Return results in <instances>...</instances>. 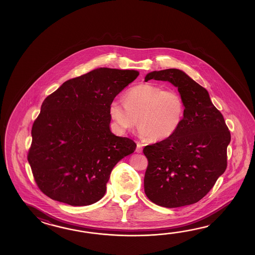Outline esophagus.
<instances>
[{
	"label": "esophagus",
	"instance_id": "34e87169",
	"mask_svg": "<svg viewBox=\"0 0 255 255\" xmlns=\"http://www.w3.org/2000/svg\"><path fill=\"white\" fill-rule=\"evenodd\" d=\"M142 150H143L142 145H141L140 143H137V144H136V149H135V151L137 152V153H141Z\"/></svg>",
	"mask_w": 255,
	"mask_h": 255
}]
</instances>
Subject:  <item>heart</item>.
I'll return each mask as SVG.
<instances>
[{"mask_svg": "<svg viewBox=\"0 0 255 255\" xmlns=\"http://www.w3.org/2000/svg\"><path fill=\"white\" fill-rule=\"evenodd\" d=\"M184 103L179 93L164 90L152 84L129 88L124 100L115 98L109 114L121 133L140 127L139 135L151 141H162L173 135L182 121Z\"/></svg>", "mask_w": 255, "mask_h": 255, "instance_id": "obj_1", "label": "heart"}]
</instances>
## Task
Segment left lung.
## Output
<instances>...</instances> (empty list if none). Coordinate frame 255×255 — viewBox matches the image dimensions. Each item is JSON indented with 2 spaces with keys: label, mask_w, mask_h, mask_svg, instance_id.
<instances>
[{
  "label": "left lung",
  "mask_w": 255,
  "mask_h": 255,
  "mask_svg": "<svg viewBox=\"0 0 255 255\" xmlns=\"http://www.w3.org/2000/svg\"><path fill=\"white\" fill-rule=\"evenodd\" d=\"M150 79L178 87L184 113L173 135L143 149L148 160L145 193L158 206L190 205L201 201L224 173L231 133L208 91L185 72L153 71L145 81Z\"/></svg>",
  "instance_id": "1"
}]
</instances>
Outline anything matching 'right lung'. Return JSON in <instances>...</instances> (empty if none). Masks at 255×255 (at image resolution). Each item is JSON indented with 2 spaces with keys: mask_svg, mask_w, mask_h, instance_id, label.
<instances>
[{
  "mask_svg": "<svg viewBox=\"0 0 255 255\" xmlns=\"http://www.w3.org/2000/svg\"><path fill=\"white\" fill-rule=\"evenodd\" d=\"M139 73L100 67L65 81L43 100L28 161L46 196L71 206L101 200L116 164L135 142L110 130V102Z\"/></svg>",
  "mask_w": 255,
  "mask_h": 255,
  "instance_id": "obj_1",
  "label": "right lung"
}]
</instances>
